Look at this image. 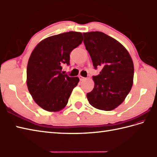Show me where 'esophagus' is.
Listing matches in <instances>:
<instances>
[{
  "label": "esophagus",
  "mask_w": 157,
  "mask_h": 157,
  "mask_svg": "<svg viewBox=\"0 0 157 157\" xmlns=\"http://www.w3.org/2000/svg\"><path fill=\"white\" fill-rule=\"evenodd\" d=\"M78 78H79L80 81H85V80L86 79V78L83 77V76H81V75H80V76H78Z\"/></svg>",
  "instance_id": "1"
}]
</instances>
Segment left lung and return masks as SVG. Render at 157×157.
I'll list each match as a JSON object with an SVG mask.
<instances>
[{
	"instance_id": "8db88e82",
	"label": "left lung",
	"mask_w": 157,
	"mask_h": 157,
	"mask_svg": "<svg viewBox=\"0 0 157 157\" xmlns=\"http://www.w3.org/2000/svg\"><path fill=\"white\" fill-rule=\"evenodd\" d=\"M84 44L95 68L94 89L87 94L93 107L110 111L121 104L132 89L134 67L130 54L122 44L101 32L83 33Z\"/></svg>"
}]
</instances>
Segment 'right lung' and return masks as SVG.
Wrapping results in <instances>:
<instances>
[{"instance_id":"1","label":"right lung","mask_w":157,"mask_h":157,"mask_svg":"<svg viewBox=\"0 0 157 157\" xmlns=\"http://www.w3.org/2000/svg\"><path fill=\"white\" fill-rule=\"evenodd\" d=\"M81 33L72 32L44 38L35 47L27 66V87L34 101L48 112H58L68 104L79 82L62 73L70 64V53L82 42Z\"/></svg>"}]
</instances>
